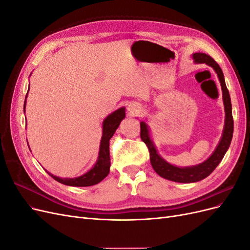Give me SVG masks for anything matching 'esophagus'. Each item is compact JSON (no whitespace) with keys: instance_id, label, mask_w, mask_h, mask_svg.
I'll list each match as a JSON object with an SVG mask.
<instances>
[{"instance_id":"1","label":"esophagus","mask_w":250,"mask_h":250,"mask_svg":"<svg viewBox=\"0 0 250 250\" xmlns=\"http://www.w3.org/2000/svg\"><path fill=\"white\" fill-rule=\"evenodd\" d=\"M128 111H129L131 115H135V113H138L141 111V106L137 103H132L128 105Z\"/></svg>"}]
</instances>
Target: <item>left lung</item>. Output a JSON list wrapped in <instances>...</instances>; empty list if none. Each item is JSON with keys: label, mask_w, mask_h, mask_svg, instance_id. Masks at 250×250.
Segmentation results:
<instances>
[{"label": "left lung", "mask_w": 250, "mask_h": 250, "mask_svg": "<svg viewBox=\"0 0 250 250\" xmlns=\"http://www.w3.org/2000/svg\"><path fill=\"white\" fill-rule=\"evenodd\" d=\"M192 58L195 63H206L211 66L216 72L219 81H220L221 89H222V98H223V104H224V110H225V121H224V128L222 132V137L219 141L216 149L211 155L201 164L196 166H190V167H177L166 160L158 154L154 143L151 139L149 126L145 121H141V139L146 144L149 153H150V162L152 165V168L154 171L168 180L175 181V183H183V184H191V183H197L208 177L209 174L213 172L217 166L220 164L223 156L225 155L226 151L229 150L230 142L232 139L233 133V119H232V112H231V102L229 89L226 87L224 75L221 70V67L215 62V60L210 56L204 54V53H194Z\"/></svg>", "instance_id": "8db88e82"}]
</instances>
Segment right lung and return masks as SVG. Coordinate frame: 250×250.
<instances>
[{"label": "right lung", "mask_w": 250, "mask_h": 250, "mask_svg": "<svg viewBox=\"0 0 250 250\" xmlns=\"http://www.w3.org/2000/svg\"><path fill=\"white\" fill-rule=\"evenodd\" d=\"M30 86V85H29ZM29 92V89H28ZM28 93L26 95L27 99ZM26 99L24 104V112L26 108ZM125 118V107H121L104 119L102 123V138L100 141L99 153L96 164L87 172L82 175L74 178H62L53 175L50 172L47 173L51 177L54 178L58 183L71 186V187H89L99 184L105 177L108 175L110 168V156H109V140L118 129L121 121ZM28 143V142H27Z\"/></svg>", "instance_id": "right-lung-1"}]
</instances>
